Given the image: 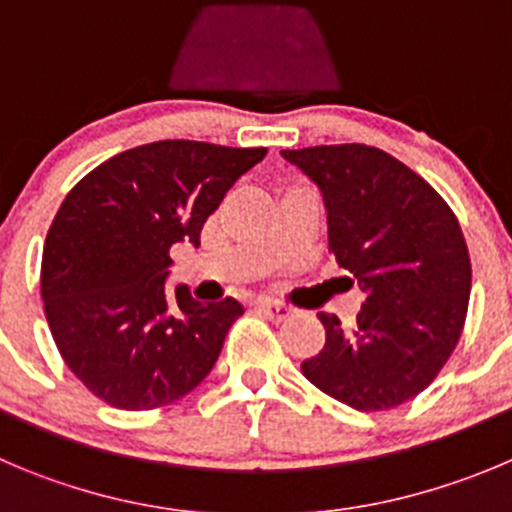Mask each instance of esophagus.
I'll return each mask as SVG.
<instances>
[{"label": "esophagus", "instance_id": "esophagus-1", "mask_svg": "<svg viewBox=\"0 0 512 512\" xmlns=\"http://www.w3.org/2000/svg\"><path fill=\"white\" fill-rule=\"evenodd\" d=\"M257 310H260L265 318H270V321H275V323L290 318V308L285 303H270V300H265V303L257 305Z\"/></svg>", "mask_w": 512, "mask_h": 512}]
</instances>
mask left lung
Listing matches in <instances>:
<instances>
[{"label": "left lung", "instance_id": "left-lung-1", "mask_svg": "<svg viewBox=\"0 0 512 512\" xmlns=\"http://www.w3.org/2000/svg\"><path fill=\"white\" fill-rule=\"evenodd\" d=\"M321 186L328 252L364 290L356 326L318 313L326 346L303 376L358 412L422 394L465 328L472 267L450 204L407 164L364 143L283 151Z\"/></svg>", "mask_w": 512, "mask_h": 512}]
</instances>
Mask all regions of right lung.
Wrapping results in <instances>:
<instances>
[{"instance_id":"add662e5","label":"right lung","mask_w":512,"mask_h":512,"mask_svg":"<svg viewBox=\"0 0 512 512\" xmlns=\"http://www.w3.org/2000/svg\"><path fill=\"white\" fill-rule=\"evenodd\" d=\"M267 148L156 141L95 166L57 209L40 293L60 356L90 394L146 412L197 389L242 315L164 293L171 247L199 245L204 222Z\"/></svg>"}]
</instances>
